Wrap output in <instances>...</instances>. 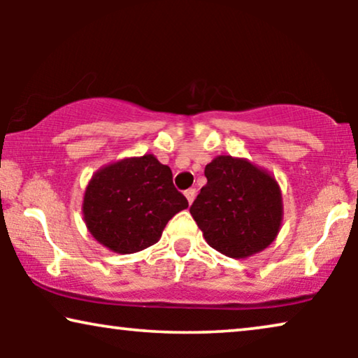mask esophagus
Instances as JSON below:
<instances>
[{"mask_svg":"<svg viewBox=\"0 0 358 358\" xmlns=\"http://www.w3.org/2000/svg\"><path fill=\"white\" fill-rule=\"evenodd\" d=\"M184 195H185V199H187V202L192 203L194 199H195V189H187L184 192Z\"/></svg>","mask_w":358,"mask_h":358,"instance_id":"esophagus-1","label":"esophagus"}]
</instances>
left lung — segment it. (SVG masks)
I'll return each instance as SVG.
<instances>
[{"mask_svg":"<svg viewBox=\"0 0 358 358\" xmlns=\"http://www.w3.org/2000/svg\"><path fill=\"white\" fill-rule=\"evenodd\" d=\"M205 178L190 207L205 241L233 259L264 251L277 238L283 217L275 178L251 161L224 155L205 166Z\"/></svg>","mask_w":358,"mask_h":358,"instance_id":"1","label":"left lung"}]
</instances>
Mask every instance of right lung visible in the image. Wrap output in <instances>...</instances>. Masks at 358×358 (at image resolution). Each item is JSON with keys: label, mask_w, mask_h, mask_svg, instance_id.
<instances>
[{"label": "right lung", "mask_w": 358, "mask_h": 358, "mask_svg": "<svg viewBox=\"0 0 358 358\" xmlns=\"http://www.w3.org/2000/svg\"><path fill=\"white\" fill-rule=\"evenodd\" d=\"M187 207L169 166L145 155L97 171L86 187L83 215L97 243L131 254L158 243L166 223Z\"/></svg>", "instance_id": "obj_1"}]
</instances>
